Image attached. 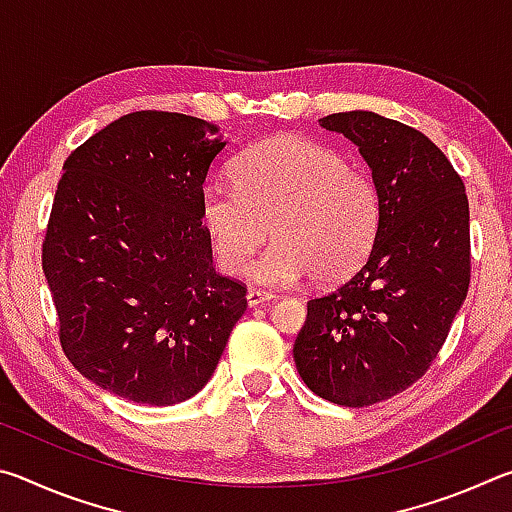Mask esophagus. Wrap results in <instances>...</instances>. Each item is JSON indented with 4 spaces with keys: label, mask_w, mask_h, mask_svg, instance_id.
<instances>
[{
    "label": "esophagus",
    "mask_w": 512,
    "mask_h": 512,
    "mask_svg": "<svg viewBox=\"0 0 512 512\" xmlns=\"http://www.w3.org/2000/svg\"><path fill=\"white\" fill-rule=\"evenodd\" d=\"M273 298H275L273 293H266V291H259V289H248V293H246L248 307H259V305H264V302H271Z\"/></svg>",
    "instance_id": "1"
}]
</instances>
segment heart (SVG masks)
Masks as SVG:
<instances>
[{"instance_id": "obj_1", "label": "heart", "mask_w": 512, "mask_h": 512, "mask_svg": "<svg viewBox=\"0 0 512 512\" xmlns=\"http://www.w3.org/2000/svg\"><path fill=\"white\" fill-rule=\"evenodd\" d=\"M235 187L203 189L201 225L225 273L239 275L268 237L255 266L266 287H291L314 275L334 284L352 275L375 246L381 203L368 173L298 135L248 149L232 167Z\"/></svg>"}]
</instances>
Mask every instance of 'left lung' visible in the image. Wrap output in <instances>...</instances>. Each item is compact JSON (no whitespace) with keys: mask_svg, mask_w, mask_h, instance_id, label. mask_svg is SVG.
<instances>
[{"mask_svg":"<svg viewBox=\"0 0 512 512\" xmlns=\"http://www.w3.org/2000/svg\"><path fill=\"white\" fill-rule=\"evenodd\" d=\"M320 126L359 149L381 221L359 271L307 302L293 359L316 395L357 409L406 391L443 348L470 287V205L452 162L415 128L368 110Z\"/></svg>","mask_w":512,"mask_h":512,"instance_id":"8db88e82","label":"left lung"}]
</instances>
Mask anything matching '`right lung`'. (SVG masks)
Here are the masks:
<instances>
[{
  "label": "right lung",
  "instance_id": "add662e5",
  "mask_svg": "<svg viewBox=\"0 0 512 512\" xmlns=\"http://www.w3.org/2000/svg\"><path fill=\"white\" fill-rule=\"evenodd\" d=\"M228 140L180 112H133L63 164L42 271L60 343L103 391L151 406L212 379L246 287L212 266L198 207Z\"/></svg>",
  "mask_w": 512,
  "mask_h": 512
}]
</instances>
